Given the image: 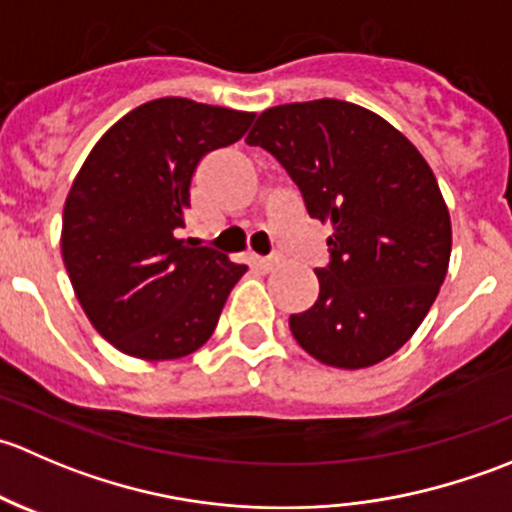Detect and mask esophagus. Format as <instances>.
<instances>
[{
    "mask_svg": "<svg viewBox=\"0 0 512 512\" xmlns=\"http://www.w3.org/2000/svg\"><path fill=\"white\" fill-rule=\"evenodd\" d=\"M280 262H282L280 257H255V260H252V265L262 272H272L277 265H280Z\"/></svg>",
    "mask_w": 512,
    "mask_h": 512,
    "instance_id": "esophagus-1",
    "label": "esophagus"
}]
</instances>
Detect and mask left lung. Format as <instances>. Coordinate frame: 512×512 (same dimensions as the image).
I'll list each match as a JSON object with an SVG mask.
<instances>
[{
	"instance_id": "left-lung-1",
	"label": "left lung",
	"mask_w": 512,
	"mask_h": 512,
	"mask_svg": "<svg viewBox=\"0 0 512 512\" xmlns=\"http://www.w3.org/2000/svg\"><path fill=\"white\" fill-rule=\"evenodd\" d=\"M285 165L327 237L319 297L289 329L309 356L366 369L399 352L436 302L451 215L431 165L379 113L337 98L262 111L247 136Z\"/></svg>"
}]
</instances>
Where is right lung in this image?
Segmentation results:
<instances>
[{
    "mask_svg": "<svg viewBox=\"0 0 512 512\" xmlns=\"http://www.w3.org/2000/svg\"><path fill=\"white\" fill-rule=\"evenodd\" d=\"M257 113L165 96L118 118L64 205L61 257L89 322L118 352H198L247 267L175 237L200 160L240 141Z\"/></svg>",
    "mask_w": 512,
    "mask_h": 512,
    "instance_id": "obj_1",
    "label": "right lung"
}]
</instances>
